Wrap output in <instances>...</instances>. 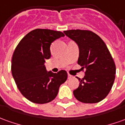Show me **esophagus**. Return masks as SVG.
<instances>
[{
    "instance_id": "1",
    "label": "esophagus",
    "mask_w": 125,
    "mask_h": 125,
    "mask_svg": "<svg viewBox=\"0 0 125 125\" xmlns=\"http://www.w3.org/2000/svg\"><path fill=\"white\" fill-rule=\"evenodd\" d=\"M73 77V76H72L71 74H68V78L69 79H72Z\"/></svg>"
}]
</instances>
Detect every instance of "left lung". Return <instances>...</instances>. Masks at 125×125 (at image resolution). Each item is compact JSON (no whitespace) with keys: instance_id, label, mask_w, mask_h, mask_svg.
<instances>
[{"instance_id":"left-lung-1","label":"left lung","mask_w":125,"mask_h":125,"mask_svg":"<svg viewBox=\"0 0 125 125\" xmlns=\"http://www.w3.org/2000/svg\"><path fill=\"white\" fill-rule=\"evenodd\" d=\"M66 36L79 48L78 64L86 69L79 85L73 91L74 97L84 103H96L107 96L115 80L116 65L105 42L88 30L64 31Z\"/></svg>"}]
</instances>
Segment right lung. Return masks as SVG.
Returning a JSON list of instances; mask_svg holds the SVG:
<instances>
[{
    "mask_svg": "<svg viewBox=\"0 0 125 125\" xmlns=\"http://www.w3.org/2000/svg\"><path fill=\"white\" fill-rule=\"evenodd\" d=\"M64 34L61 31L37 29L24 37L16 46L11 59V73L17 87L25 98L34 103L44 104L54 100L68 74L47 72L46 59L51 57L52 42Z\"/></svg>",
    "mask_w": 125,
    "mask_h": 125,
    "instance_id": "1",
    "label": "right lung"
}]
</instances>
